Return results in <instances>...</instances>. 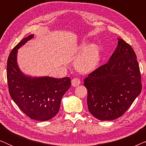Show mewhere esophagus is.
I'll return each mask as SVG.
<instances>
[{
    "label": "esophagus",
    "mask_w": 146,
    "mask_h": 146,
    "mask_svg": "<svg viewBox=\"0 0 146 146\" xmlns=\"http://www.w3.org/2000/svg\"><path fill=\"white\" fill-rule=\"evenodd\" d=\"M80 80L78 78H74L72 80V86H73L74 87L79 86L80 84Z\"/></svg>",
    "instance_id": "1"
}]
</instances>
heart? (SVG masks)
I'll return each mask as SVG.
<instances>
[{
    "mask_svg": "<svg viewBox=\"0 0 146 146\" xmlns=\"http://www.w3.org/2000/svg\"><path fill=\"white\" fill-rule=\"evenodd\" d=\"M77 52L82 54L76 62V68L81 72H90L96 68L100 60V51L97 45L90 46L82 42L76 48Z\"/></svg>",
    "mask_w": 146,
    "mask_h": 146,
    "instance_id": "obj_1",
    "label": "heart"
}]
</instances>
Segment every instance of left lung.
<instances>
[{"instance_id": "8db88e82", "label": "left lung", "mask_w": 146, "mask_h": 146, "mask_svg": "<svg viewBox=\"0 0 146 146\" xmlns=\"http://www.w3.org/2000/svg\"><path fill=\"white\" fill-rule=\"evenodd\" d=\"M108 62L84 79L88 110L100 120H113L131 106L141 91V74L132 48L118 38Z\"/></svg>"}]
</instances>
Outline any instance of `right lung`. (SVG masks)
<instances>
[{
    "mask_svg": "<svg viewBox=\"0 0 146 146\" xmlns=\"http://www.w3.org/2000/svg\"><path fill=\"white\" fill-rule=\"evenodd\" d=\"M22 40L10 53L7 60V82L9 94L21 110L30 118L46 121L54 117L60 107L61 99L71 86L68 77H31L22 72L17 64L18 49L33 38Z\"/></svg>",
    "mask_w": 146,
    "mask_h": 146,
    "instance_id": "add662e5",
    "label": "right lung"
}]
</instances>
